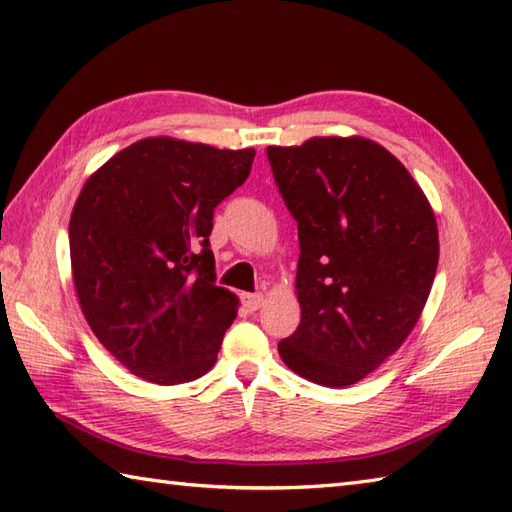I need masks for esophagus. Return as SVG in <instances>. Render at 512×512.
<instances>
[{
	"instance_id": "obj_1",
	"label": "esophagus",
	"mask_w": 512,
	"mask_h": 512,
	"mask_svg": "<svg viewBox=\"0 0 512 512\" xmlns=\"http://www.w3.org/2000/svg\"><path fill=\"white\" fill-rule=\"evenodd\" d=\"M242 304L250 310V313H253V310L262 308L264 295H262V293H246V295H242Z\"/></svg>"
}]
</instances>
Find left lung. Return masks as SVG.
<instances>
[{
    "label": "left lung",
    "mask_w": 512,
    "mask_h": 512,
    "mask_svg": "<svg viewBox=\"0 0 512 512\" xmlns=\"http://www.w3.org/2000/svg\"><path fill=\"white\" fill-rule=\"evenodd\" d=\"M266 153L302 250V322L277 344L279 357L313 384H357L422 317L439 262L435 213L406 166L373 139L310 137Z\"/></svg>",
    "instance_id": "left-lung-1"
}]
</instances>
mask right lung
<instances>
[{
	"label": "right lung",
	"instance_id": "1",
	"mask_svg": "<svg viewBox=\"0 0 512 512\" xmlns=\"http://www.w3.org/2000/svg\"><path fill=\"white\" fill-rule=\"evenodd\" d=\"M255 150L146 137L86 179L70 215L79 306L130 373L175 386L217 362L239 299L215 286L213 210L246 182Z\"/></svg>",
	"mask_w": 512,
	"mask_h": 512
}]
</instances>
